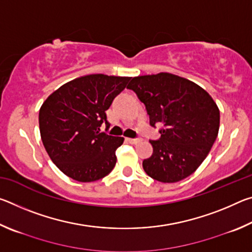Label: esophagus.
I'll list each match as a JSON object with an SVG mask.
<instances>
[{"label": "esophagus", "mask_w": 252, "mask_h": 252, "mask_svg": "<svg viewBox=\"0 0 252 252\" xmlns=\"http://www.w3.org/2000/svg\"><path fill=\"white\" fill-rule=\"evenodd\" d=\"M126 141L129 142V143H131V144H136V143H140L142 141V139L141 138H136V139H126Z\"/></svg>", "instance_id": "esophagus-1"}]
</instances>
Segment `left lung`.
<instances>
[{"label":"left lung","mask_w":252,"mask_h":252,"mask_svg":"<svg viewBox=\"0 0 252 252\" xmlns=\"http://www.w3.org/2000/svg\"><path fill=\"white\" fill-rule=\"evenodd\" d=\"M127 89L146 105L152 126L163 123L161 138L150 141L152 156L142 162L146 173L163 183L192 174L219 132L220 111L211 95L192 81L167 72L135 76Z\"/></svg>","instance_id":"left-lung-1"}]
</instances>
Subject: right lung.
Returning a JSON list of instances; mask_svg holds the SVG:
<instances>
[{
  "instance_id": "1",
  "label": "right lung",
  "mask_w": 252,
  "mask_h": 252,
  "mask_svg": "<svg viewBox=\"0 0 252 252\" xmlns=\"http://www.w3.org/2000/svg\"><path fill=\"white\" fill-rule=\"evenodd\" d=\"M130 79L105 74L80 76L43 102L39 112L42 142L65 176L92 182L113 170L116 151L125 138L100 132V126L102 123L109 126L105 111Z\"/></svg>"
}]
</instances>
